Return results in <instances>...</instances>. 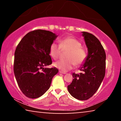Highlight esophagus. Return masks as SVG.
Wrapping results in <instances>:
<instances>
[{
	"label": "esophagus",
	"mask_w": 121,
	"mask_h": 121,
	"mask_svg": "<svg viewBox=\"0 0 121 121\" xmlns=\"http://www.w3.org/2000/svg\"><path fill=\"white\" fill-rule=\"evenodd\" d=\"M59 72H60V73H61V74H66V72H62V71H59Z\"/></svg>",
	"instance_id": "1"
}]
</instances>
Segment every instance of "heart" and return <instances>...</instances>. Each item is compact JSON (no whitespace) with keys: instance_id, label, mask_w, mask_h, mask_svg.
Returning a JSON list of instances; mask_svg holds the SVG:
<instances>
[{"instance_id":"heart-1","label":"heart","mask_w":121,"mask_h":121,"mask_svg":"<svg viewBox=\"0 0 121 121\" xmlns=\"http://www.w3.org/2000/svg\"><path fill=\"white\" fill-rule=\"evenodd\" d=\"M80 41L73 37H67L60 39L59 45L52 43L49 48L50 55L55 60L58 59L61 49L68 50L66 53V59L60 60L54 63V66L61 71L66 72L74 66L83 64L86 57L85 50L82 47Z\"/></svg>"}]
</instances>
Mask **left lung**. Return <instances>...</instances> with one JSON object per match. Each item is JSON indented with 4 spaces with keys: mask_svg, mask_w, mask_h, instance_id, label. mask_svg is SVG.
I'll use <instances>...</instances> for the list:
<instances>
[{
    "mask_svg": "<svg viewBox=\"0 0 121 121\" xmlns=\"http://www.w3.org/2000/svg\"><path fill=\"white\" fill-rule=\"evenodd\" d=\"M87 48L88 54L82 66L79 68L82 73H73V79L68 85L69 93L74 98L80 100H87L96 92L105 74L106 54L102 44L92 34L83 31Z\"/></svg>",
    "mask_w": 121,
    "mask_h": 121,
    "instance_id": "8db88e82",
    "label": "left lung"
}]
</instances>
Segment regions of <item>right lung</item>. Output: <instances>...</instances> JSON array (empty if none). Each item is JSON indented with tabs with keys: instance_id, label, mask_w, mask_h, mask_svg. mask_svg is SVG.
Returning a JSON list of instances; mask_svg holds the SVG:
<instances>
[{
	"instance_id": "add662e5",
	"label": "right lung",
	"mask_w": 121,
	"mask_h": 121,
	"mask_svg": "<svg viewBox=\"0 0 121 121\" xmlns=\"http://www.w3.org/2000/svg\"><path fill=\"white\" fill-rule=\"evenodd\" d=\"M57 37L47 30H34L25 35L16 48L14 74L22 92L28 98L42 95L58 73L56 67H44L52 64L49 48Z\"/></svg>"
}]
</instances>
